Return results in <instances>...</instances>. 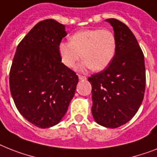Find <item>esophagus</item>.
Returning a JSON list of instances; mask_svg holds the SVG:
<instances>
[{"label": "esophagus", "mask_w": 157, "mask_h": 157, "mask_svg": "<svg viewBox=\"0 0 157 157\" xmlns=\"http://www.w3.org/2000/svg\"><path fill=\"white\" fill-rule=\"evenodd\" d=\"M78 78H79L80 80H85V79H86V76L78 75Z\"/></svg>", "instance_id": "esophagus-1"}]
</instances>
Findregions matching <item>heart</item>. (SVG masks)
Segmentation results:
<instances>
[{"label": "heart", "instance_id": "b5f03b06", "mask_svg": "<svg viewBox=\"0 0 157 157\" xmlns=\"http://www.w3.org/2000/svg\"><path fill=\"white\" fill-rule=\"evenodd\" d=\"M116 51V38L108 29H92L78 31L71 37V41L58 45L61 62L68 68H75L81 57L83 60L78 69L102 71L109 66Z\"/></svg>", "mask_w": 157, "mask_h": 157}]
</instances>
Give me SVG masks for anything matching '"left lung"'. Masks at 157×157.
Masks as SVG:
<instances>
[{
	"mask_svg": "<svg viewBox=\"0 0 157 157\" xmlns=\"http://www.w3.org/2000/svg\"><path fill=\"white\" fill-rule=\"evenodd\" d=\"M116 51L109 66L88 78L92 86L93 117L106 128L122 126L140 107L145 90L144 57L136 38L126 25L115 18Z\"/></svg>",
	"mask_w": 157,
	"mask_h": 157,
	"instance_id": "obj_1",
	"label": "left lung"
}]
</instances>
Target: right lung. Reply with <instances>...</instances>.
I'll return each mask as SVG.
<instances>
[{
  "instance_id": "obj_1",
  "label": "right lung",
  "mask_w": 157,
  "mask_h": 157,
  "mask_svg": "<svg viewBox=\"0 0 157 157\" xmlns=\"http://www.w3.org/2000/svg\"><path fill=\"white\" fill-rule=\"evenodd\" d=\"M65 25L53 19L37 23L17 47L10 72L12 97L21 115L36 127L58 124L67 112L78 77L61 62L58 45Z\"/></svg>"
}]
</instances>
